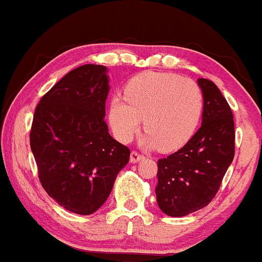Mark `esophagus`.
I'll list each match as a JSON object with an SVG mask.
<instances>
[{"label":"esophagus","instance_id":"esophagus-1","mask_svg":"<svg viewBox=\"0 0 262 262\" xmlns=\"http://www.w3.org/2000/svg\"><path fill=\"white\" fill-rule=\"evenodd\" d=\"M143 158H144V157H143L142 154H139L138 152H132L130 153V162H132V163H138V162L142 161Z\"/></svg>","mask_w":262,"mask_h":262}]
</instances>
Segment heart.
I'll return each instance as SVG.
<instances>
[{"instance_id":"b5f03b06","label":"heart","mask_w":262,"mask_h":262,"mask_svg":"<svg viewBox=\"0 0 262 262\" xmlns=\"http://www.w3.org/2000/svg\"><path fill=\"white\" fill-rule=\"evenodd\" d=\"M203 94L196 81L168 73H142L124 89V98L110 99L108 120L119 142L128 143L143 125L145 148L170 152L186 144L196 130Z\"/></svg>"}]
</instances>
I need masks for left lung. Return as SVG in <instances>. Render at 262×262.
Listing matches in <instances>:
<instances>
[{
	"label": "left lung",
	"instance_id": "obj_1",
	"mask_svg": "<svg viewBox=\"0 0 262 262\" xmlns=\"http://www.w3.org/2000/svg\"><path fill=\"white\" fill-rule=\"evenodd\" d=\"M203 94L202 124L183 148L158 161L157 202L163 213L183 217L216 196L235 156V124L219 88L198 79Z\"/></svg>",
	"mask_w": 262,
	"mask_h": 262
}]
</instances>
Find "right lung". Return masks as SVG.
I'll return each instance as SVG.
<instances>
[{"mask_svg":"<svg viewBox=\"0 0 262 262\" xmlns=\"http://www.w3.org/2000/svg\"><path fill=\"white\" fill-rule=\"evenodd\" d=\"M108 68L82 65L41 98L30 145L43 189L65 210L92 214L105 203L129 152L109 134Z\"/></svg>","mask_w":262,"mask_h":262,"instance_id":"1","label":"right lung"}]
</instances>
